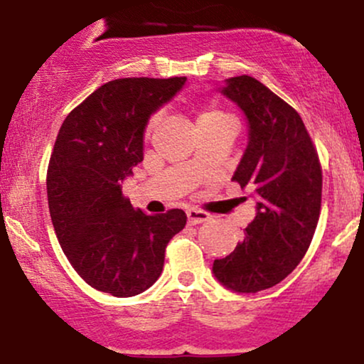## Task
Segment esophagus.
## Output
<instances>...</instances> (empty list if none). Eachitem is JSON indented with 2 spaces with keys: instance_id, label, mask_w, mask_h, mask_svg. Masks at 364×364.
I'll list each match as a JSON object with an SVG mask.
<instances>
[{
  "instance_id": "obj_1",
  "label": "esophagus",
  "mask_w": 364,
  "mask_h": 364,
  "mask_svg": "<svg viewBox=\"0 0 364 364\" xmlns=\"http://www.w3.org/2000/svg\"><path fill=\"white\" fill-rule=\"evenodd\" d=\"M208 220H210V215H208L206 211L187 210V222H189L191 225H198V223L208 222Z\"/></svg>"
}]
</instances>
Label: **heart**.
Instances as JSON below:
<instances>
[{
  "label": "heart",
  "mask_w": 364,
  "mask_h": 364,
  "mask_svg": "<svg viewBox=\"0 0 364 364\" xmlns=\"http://www.w3.org/2000/svg\"><path fill=\"white\" fill-rule=\"evenodd\" d=\"M227 118H230L227 115L225 112H222L220 108H216V106H211V108L204 109L198 115V120H196V125H203V124H211V122H220V120H227ZM154 124H156V117H153L149 120L148 124V132L151 129L154 127Z\"/></svg>",
  "instance_id": "heart-1"
}]
</instances>
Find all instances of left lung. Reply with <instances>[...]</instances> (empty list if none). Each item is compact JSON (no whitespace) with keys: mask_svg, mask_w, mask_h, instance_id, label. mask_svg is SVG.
<instances>
[{"mask_svg":"<svg viewBox=\"0 0 364 364\" xmlns=\"http://www.w3.org/2000/svg\"><path fill=\"white\" fill-rule=\"evenodd\" d=\"M223 96L247 118V146L232 181L256 198V216L234 252L215 259L216 280L235 292L282 282L311 244L321 208V166L299 113L249 75L230 77Z\"/></svg>","mask_w":364,"mask_h":364,"instance_id":"1","label":"left lung"}]
</instances>
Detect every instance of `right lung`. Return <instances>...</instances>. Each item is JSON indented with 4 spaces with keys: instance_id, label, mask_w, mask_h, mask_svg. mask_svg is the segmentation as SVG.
<instances>
[{
    "instance_id": "1",
    "label": "right lung",
    "mask_w": 364,
    "mask_h": 364,
    "mask_svg": "<svg viewBox=\"0 0 364 364\" xmlns=\"http://www.w3.org/2000/svg\"><path fill=\"white\" fill-rule=\"evenodd\" d=\"M183 84L186 77L112 80L61 124L46 177L51 222L73 270L97 291L130 297L149 289L166 244L186 227L182 210L146 215L122 194L144 158L151 115Z\"/></svg>"
}]
</instances>
